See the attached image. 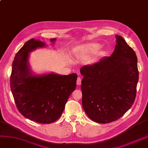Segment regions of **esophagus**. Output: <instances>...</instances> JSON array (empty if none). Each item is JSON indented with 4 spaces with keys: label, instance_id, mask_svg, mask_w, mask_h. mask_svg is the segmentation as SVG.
Segmentation results:
<instances>
[{
    "label": "esophagus",
    "instance_id": "obj_1",
    "mask_svg": "<svg viewBox=\"0 0 148 148\" xmlns=\"http://www.w3.org/2000/svg\"><path fill=\"white\" fill-rule=\"evenodd\" d=\"M81 77H79L77 79V86H80L81 84Z\"/></svg>",
    "mask_w": 148,
    "mask_h": 148
}]
</instances>
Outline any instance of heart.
<instances>
[{
	"label": "heart",
	"instance_id": "heart-1",
	"mask_svg": "<svg viewBox=\"0 0 148 148\" xmlns=\"http://www.w3.org/2000/svg\"><path fill=\"white\" fill-rule=\"evenodd\" d=\"M101 45L99 43H87L79 46L74 50V53L81 57H87L95 54L100 48Z\"/></svg>",
	"mask_w": 148,
	"mask_h": 148
}]
</instances>
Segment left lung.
Returning <instances> with one entry per match:
<instances>
[{
    "mask_svg": "<svg viewBox=\"0 0 148 148\" xmlns=\"http://www.w3.org/2000/svg\"><path fill=\"white\" fill-rule=\"evenodd\" d=\"M109 57L82 66V107L95 122L108 123L119 119L132 107L138 82L137 57L121 36Z\"/></svg>",
    "mask_w": 148,
    "mask_h": 148,
    "instance_id": "8db88e82",
    "label": "left lung"
}]
</instances>
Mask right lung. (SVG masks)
<instances>
[{
	"label": "right lung",
	"instance_id": "1",
	"mask_svg": "<svg viewBox=\"0 0 148 148\" xmlns=\"http://www.w3.org/2000/svg\"><path fill=\"white\" fill-rule=\"evenodd\" d=\"M56 38L50 39L54 44ZM47 45L39 40L26 42L12 64L10 88L19 112L37 123H53L61 116L71 93L76 87L77 75L54 73L36 74L29 64V54Z\"/></svg>",
	"mask_w": 148,
	"mask_h": 148
}]
</instances>
